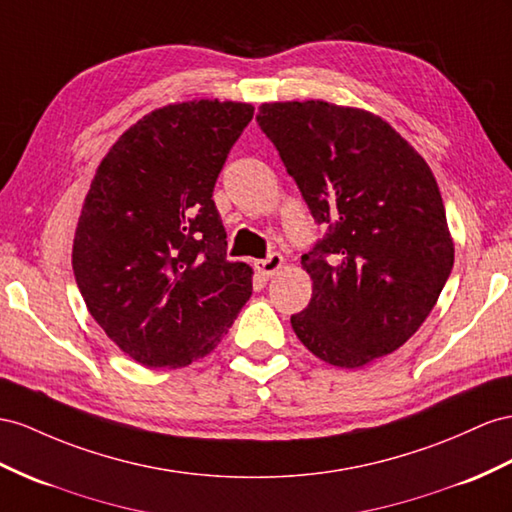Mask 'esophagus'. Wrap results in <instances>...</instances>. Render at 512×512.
<instances>
[{
	"instance_id": "obj_1",
	"label": "esophagus",
	"mask_w": 512,
	"mask_h": 512,
	"mask_svg": "<svg viewBox=\"0 0 512 512\" xmlns=\"http://www.w3.org/2000/svg\"><path fill=\"white\" fill-rule=\"evenodd\" d=\"M283 266V257L279 253H270L266 259H259L255 261V268L259 274H264V277H272L274 272H277L279 268Z\"/></svg>"
}]
</instances>
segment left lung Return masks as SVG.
<instances>
[{
  "label": "left lung",
  "instance_id": "8db88e82",
  "mask_svg": "<svg viewBox=\"0 0 512 512\" xmlns=\"http://www.w3.org/2000/svg\"><path fill=\"white\" fill-rule=\"evenodd\" d=\"M257 123L324 227L300 257L313 294L292 316L294 333L337 368L398 350L454 266L428 164L383 119L326 101L264 103Z\"/></svg>",
  "mask_w": 512,
  "mask_h": 512
}]
</instances>
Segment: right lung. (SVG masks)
Instances as JSON below:
<instances>
[{
    "instance_id": "obj_1",
    "label": "right lung",
    "mask_w": 512,
    "mask_h": 512,
    "mask_svg": "<svg viewBox=\"0 0 512 512\" xmlns=\"http://www.w3.org/2000/svg\"><path fill=\"white\" fill-rule=\"evenodd\" d=\"M248 103L201 99L131 125L90 183L73 272L90 316L147 368L212 352L251 298V266L227 259L212 199Z\"/></svg>"
}]
</instances>
